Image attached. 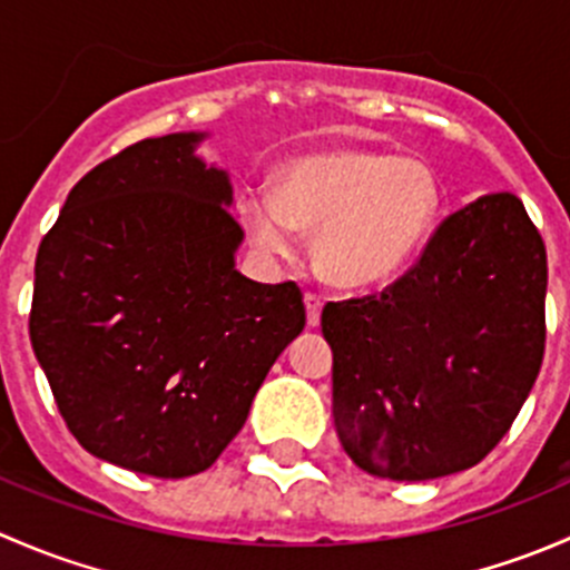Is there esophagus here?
<instances>
[{
    "instance_id": "obj_1",
    "label": "esophagus",
    "mask_w": 570,
    "mask_h": 570,
    "mask_svg": "<svg viewBox=\"0 0 570 570\" xmlns=\"http://www.w3.org/2000/svg\"><path fill=\"white\" fill-rule=\"evenodd\" d=\"M303 301H306L308 325L317 327L320 325V312H322V297L317 295V292H306V295H303Z\"/></svg>"
}]
</instances>
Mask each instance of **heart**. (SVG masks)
Instances as JSON below:
<instances>
[{"label":"heart","instance_id":"obj_1","mask_svg":"<svg viewBox=\"0 0 570 570\" xmlns=\"http://www.w3.org/2000/svg\"><path fill=\"white\" fill-rule=\"evenodd\" d=\"M439 212L441 184L428 163L336 148L286 165L275 198H248L245 223L269 256H292L297 232H317L322 275L338 286H370L416 253Z\"/></svg>","mask_w":570,"mask_h":570}]
</instances>
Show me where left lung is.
Masks as SVG:
<instances>
[{
  "label": "left lung",
  "instance_id": "8db88e82",
  "mask_svg": "<svg viewBox=\"0 0 570 570\" xmlns=\"http://www.w3.org/2000/svg\"><path fill=\"white\" fill-rule=\"evenodd\" d=\"M546 245L513 193L439 223L383 292L325 303L333 424L381 480L471 469L502 441L543 364Z\"/></svg>",
  "mask_w": 570,
  "mask_h": 570
}]
</instances>
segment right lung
I'll return each mask as SVG.
<instances>
[{"mask_svg":"<svg viewBox=\"0 0 570 570\" xmlns=\"http://www.w3.org/2000/svg\"><path fill=\"white\" fill-rule=\"evenodd\" d=\"M204 135L148 137L96 165L40 239L30 338L73 439L120 469L206 471L306 325L295 281L234 269L243 226Z\"/></svg>","mask_w":570,"mask_h":570,"instance_id":"1","label":"right lung"}]
</instances>
